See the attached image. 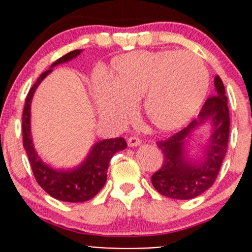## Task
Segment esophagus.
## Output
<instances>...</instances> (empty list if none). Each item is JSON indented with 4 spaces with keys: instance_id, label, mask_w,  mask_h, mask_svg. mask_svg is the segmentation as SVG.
Wrapping results in <instances>:
<instances>
[{
    "instance_id": "34e87169",
    "label": "esophagus",
    "mask_w": 252,
    "mask_h": 252,
    "mask_svg": "<svg viewBox=\"0 0 252 252\" xmlns=\"http://www.w3.org/2000/svg\"><path fill=\"white\" fill-rule=\"evenodd\" d=\"M141 144V140L138 138V136H131V138L128 139V146L129 147H136Z\"/></svg>"
}]
</instances>
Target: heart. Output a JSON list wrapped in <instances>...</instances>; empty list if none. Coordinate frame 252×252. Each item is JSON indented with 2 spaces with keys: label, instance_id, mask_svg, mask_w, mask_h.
<instances>
[{
  "label": "heart",
  "instance_id": "obj_1",
  "mask_svg": "<svg viewBox=\"0 0 252 252\" xmlns=\"http://www.w3.org/2000/svg\"><path fill=\"white\" fill-rule=\"evenodd\" d=\"M208 89L204 62L189 51H138L118 56L111 63L108 81L94 85L101 116L126 122L144 97L146 121L162 131H172L190 121Z\"/></svg>",
  "mask_w": 252,
  "mask_h": 252
}]
</instances>
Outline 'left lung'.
<instances>
[{
	"label": "left lung",
	"mask_w": 252,
	"mask_h": 252,
	"mask_svg": "<svg viewBox=\"0 0 252 252\" xmlns=\"http://www.w3.org/2000/svg\"><path fill=\"white\" fill-rule=\"evenodd\" d=\"M205 125L210 126L209 138L204 144L194 148L192 136ZM229 126L224 85L216 75L215 95L206 100L197 118L167 140L157 142L163 154V163L151 177L155 189L175 200L194 199L210 189L225 157Z\"/></svg>",
	"instance_id": "1"
}]
</instances>
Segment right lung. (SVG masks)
<instances>
[{
  "label": "right lung",
  "instance_id": "right-lung-1",
  "mask_svg": "<svg viewBox=\"0 0 252 252\" xmlns=\"http://www.w3.org/2000/svg\"><path fill=\"white\" fill-rule=\"evenodd\" d=\"M81 51L83 50H75L67 53L51 64L50 69L40 75L28 94L23 111V146L27 151L35 179L50 196L65 202H84L93 199L107 180L110 159L116 152L126 147V142L123 138L97 141L91 146L84 161L73 168H55L42 161L35 150L30 124L32 96L41 81L52 72L53 67L74 60Z\"/></svg>",
  "mask_w": 252,
  "mask_h": 252
}]
</instances>
